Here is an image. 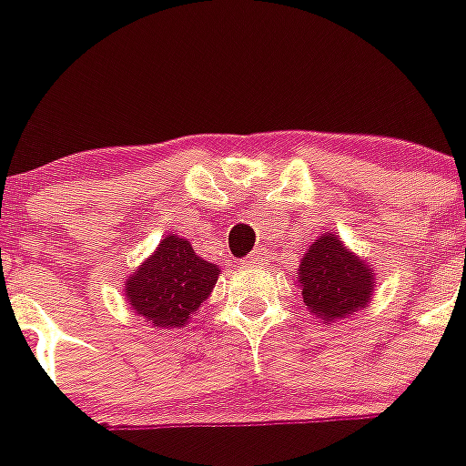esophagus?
Listing matches in <instances>:
<instances>
[{
    "label": "esophagus",
    "mask_w": 466,
    "mask_h": 466,
    "mask_svg": "<svg viewBox=\"0 0 466 466\" xmlns=\"http://www.w3.org/2000/svg\"><path fill=\"white\" fill-rule=\"evenodd\" d=\"M261 261H263V252H261V250L250 252V255L246 257V263H248V266H255V263H261Z\"/></svg>",
    "instance_id": "obj_1"
}]
</instances>
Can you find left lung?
I'll return each instance as SVG.
<instances>
[{
    "mask_svg": "<svg viewBox=\"0 0 466 466\" xmlns=\"http://www.w3.org/2000/svg\"><path fill=\"white\" fill-rule=\"evenodd\" d=\"M298 284L309 313L329 324L368 307L377 281L365 259L327 232L299 261Z\"/></svg>",
    "mask_w": 466,
    "mask_h": 466,
    "instance_id": "obj_1",
    "label": "left lung"
}]
</instances>
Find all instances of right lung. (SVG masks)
Instances as JSON below:
<instances>
[{
    "mask_svg": "<svg viewBox=\"0 0 466 466\" xmlns=\"http://www.w3.org/2000/svg\"><path fill=\"white\" fill-rule=\"evenodd\" d=\"M220 268L196 255L180 237H164L159 248L126 281L130 309L155 329H180L214 290Z\"/></svg>",
    "mask_w": 466,
    "mask_h": 466,
    "instance_id": "right-lung-1",
    "label": "right lung"
}]
</instances>
